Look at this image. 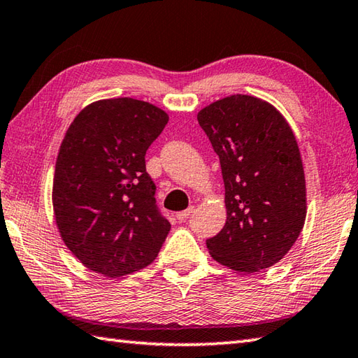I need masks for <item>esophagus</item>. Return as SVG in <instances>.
I'll list each match as a JSON object with an SVG mask.
<instances>
[{
  "label": "esophagus",
  "instance_id": "obj_1",
  "mask_svg": "<svg viewBox=\"0 0 358 358\" xmlns=\"http://www.w3.org/2000/svg\"><path fill=\"white\" fill-rule=\"evenodd\" d=\"M194 212V208L191 206L189 209H186V210H181V212H177V214H175V217H177V220H180V222H183V220H186L189 215H191Z\"/></svg>",
  "mask_w": 358,
  "mask_h": 358
}]
</instances>
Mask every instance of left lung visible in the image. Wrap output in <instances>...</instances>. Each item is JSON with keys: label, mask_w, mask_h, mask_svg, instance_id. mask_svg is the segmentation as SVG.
<instances>
[{"label": "left lung", "mask_w": 358, "mask_h": 358, "mask_svg": "<svg viewBox=\"0 0 358 358\" xmlns=\"http://www.w3.org/2000/svg\"><path fill=\"white\" fill-rule=\"evenodd\" d=\"M196 120L224 181L226 224L206 240L209 254L237 272L271 268L306 220V180L292 129L271 103L243 94L210 103Z\"/></svg>", "instance_id": "8db88e82"}]
</instances>
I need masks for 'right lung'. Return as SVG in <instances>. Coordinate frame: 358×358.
Masks as SVG:
<instances>
[{
	"label": "right lung",
	"mask_w": 358,
	"mask_h": 358,
	"mask_svg": "<svg viewBox=\"0 0 358 358\" xmlns=\"http://www.w3.org/2000/svg\"><path fill=\"white\" fill-rule=\"evenodd\" d=\"M169 121L148 101L108 98L73 118L58 150L52 204L64 245L117 278L155 260L171 223L155 206L144 155Z\"/></svg>",
	"instance_id": "obj_1"
}]
</instances>
